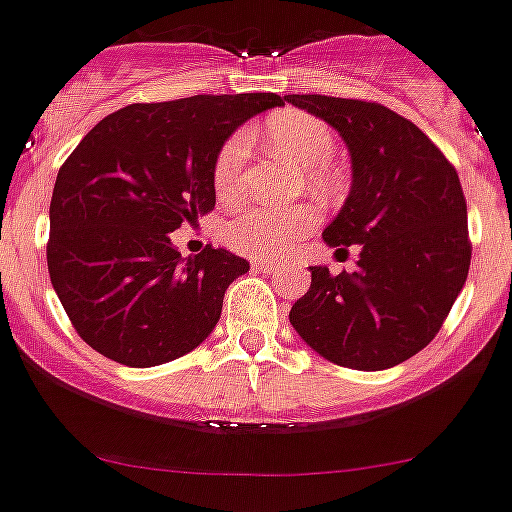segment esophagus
Wrapping results in <instances>:
<instances>
[{
    "label": "esophagus",
    "instance_id": "34e87169",
    "mask_svg": "<svg viewBox=\"0 0 512 512\" xmlns=\"http://www.w3.org/2000/svg\"><path fill=\"white\" fill-rule=\"evenodd\" d=\"M252 270H265V272H270V270H275V262L272 260H265V257H255V260H252Z\"/></svg>",
    "mask_w": 512,
    "mask_h": 512
}]
</instances>
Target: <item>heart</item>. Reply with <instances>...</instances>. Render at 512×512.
Masks as SVG:
<instances>
[{"mask_svg":"<svg viewBox=\"0 0 512 512\" xmlns=\"http://www.w3.org/2000/svg\"><path fill=\"white\" fill-rule=\"evenodd\" d=\"M265 137L277 155L307 170L305 177L312 187H325L330 182V175L322 165L335 155V135L322 119L297 109H282L265 122ZM245 160L247 137L232 135L222 145L212 172L215 190L222 197H230L237 190ZM315 220L317 212L305 205L292 210L250 205L227 222L225 240L245 255H277L287 250Z\"/></svg>","mask_w":512,"mask_h":512,"instance_id":"heart-1","label":"heart"}]
</instances>
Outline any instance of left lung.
I'll list each match as a JSON object with an SVG mask.
<instances>
[{
    "label": "left lung",
    "mask_w": 512,
    "mask_h": 512,
    "mask_svg": "<svg viewBox=\"0 0 512 512\" xmlns=\"http://www.w3.org/2000/svg\"><path fill=\"white\" fill-rule=\"evenodd\" d=\"M285 102L327 122L350 155L345 205L322 240L360 247L355 272L310 267L290 325L335 365L388 370L423 350L458 300L470 267L468 207L443 152L393 109L325 94Z\"/></svg>",
    "instance_id": "1"
}]
</instances>
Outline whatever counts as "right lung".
I'll list each match as a JSON object with an SVG mask.
<instances>
[{"instance_id": "add662e5", "label": "right lung", "mask_w": 512, "mask_h": 512, "mask_svg": "<svg viewBox=\"0 0 512 512\" xmlns=\"http://www.w3.org/2000/svg\"><path fill=\"white\" fill-rule=\"evenodd\" d=\"M272 92L130 104L94 124L59 170L47 267L74 330L99 355L155 367L215 330L250 262L207 245L182 257L170 232L215 207V160Z\"/></svg>"}]
</instances>
